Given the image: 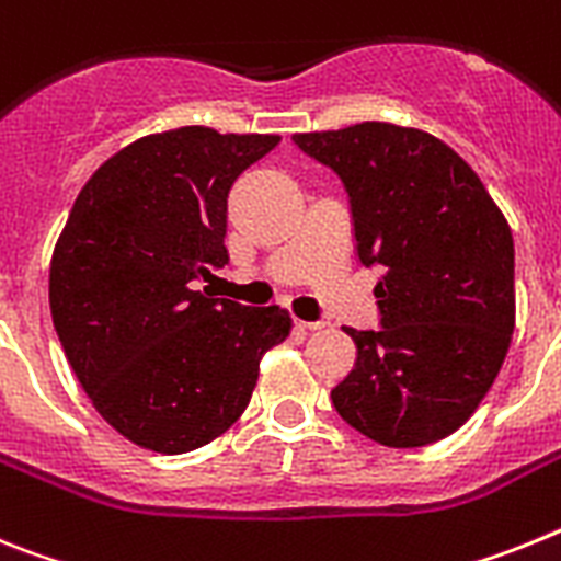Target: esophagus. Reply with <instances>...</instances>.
<instances>
[{"label": "esophagus", "mask_w": 561, "mask_h": 561, "mask_svg": "<svg viewBox=\"0 0 561 561\" xmlns=\"http://www.w3.org/2000/svg\"><path fill=\"white\" fill-rule=\"evenodd\" d=\"M296 321V328L301 330H321V328H328V321H305V319H294Z\"/></svg>", "instance_id": "1"}]
</instances>
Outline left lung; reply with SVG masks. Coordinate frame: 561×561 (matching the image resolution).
<instances>
[{"label": "left lung", "instance_id": "1", "mask_svg": "<svg viewBox=\"0 0 561 561\" xmlns=\"http://www.w3.org/2000/svg\"><path fill=\"white\" fill-rule=\"evenodd\" d=\"M350 194L355 248L383 265L381 330H353V373L330 392L355 432L389 449L462 426L494 383L514 333V237L483 180L451 146L412 126L364 121L299 133Z\"/></svg>", "mask_w": 561, "mask_h": 561}]
</instances>
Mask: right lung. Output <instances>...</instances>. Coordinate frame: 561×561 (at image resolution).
I'll return each mask as SVG.
<instances>
[{"mask_svg": "<svg viewBox=\"0 0 561 561\" xmlns=\"http://www.w3.org/2000/svg\"><path fill=\"white\" fill-rule=\"evenodd\" d=\"M279 135L180 126L112 154L78 192L50 260L58 341L92 407L135 446L183 455L245 412L279 305L194 290L228 265V192Z\"/></svg>", "mask_w": 561, "mask_h": 561, "instance_id": "add662e5", "label": "right lung"}]
</instances>
